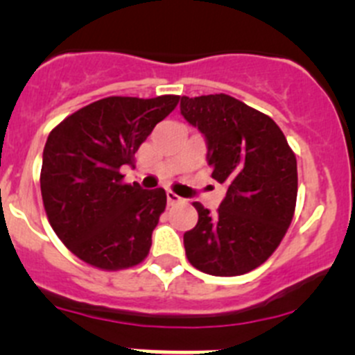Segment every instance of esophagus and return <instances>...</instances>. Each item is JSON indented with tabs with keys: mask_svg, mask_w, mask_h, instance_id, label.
Listing matches in <instances>:
<instances>
[{
	"mask_svg": "<svg viewBox=\"0 0 355 355\" xmlns=\"http://www.w3.org/2000/svg\"><path fill=\"white\" fill-rule=\"evenodd\" d=\"M166 200H168V204H170V206H173V204L180 202L182 198H180V196H177V194H175V192L168 191V192H166Z\"/></svg>",
	"mask_w": 355,
	"mask_h": 355,
	"instance_id": "1",
	"label": "esophagus"
}]
</instances>
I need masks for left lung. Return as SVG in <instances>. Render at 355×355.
I'll list each match as a JSON object with an SVG mask.
<instances>
[{"instance_id": "1", "label": "left lung", "mask_w": 355, "mask_h": 355, "mask_svg": "<svg viewBox=\"0 0 355 355\" xmlns=\"http://www.w3.org/2000/svg\"><path fill=\"white\" fill-rule=\"evenodd\" d=\"M180 113L206 141L211 177L227 185L216 213L194 202L199 220L184 234L187 259L214 277L249 273L275 252L290 227L295 155L270 116L232 96H184Z\"/></svg>"}]
</instances>
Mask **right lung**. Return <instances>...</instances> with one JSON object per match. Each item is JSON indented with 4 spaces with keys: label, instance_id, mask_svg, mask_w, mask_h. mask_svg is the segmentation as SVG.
Wrapping results in <instances>:
<instances>
[{
    "label": "right lung",
    "instance_id": "obj_1",
    "mask_svg": "<svg viewBox=\"0 0 355 355\" xmlns=\"http://www.w3.org/2000/svg\"><path fill=\"white\" fill-rule=\"evenodd\" d=\"M178 99L111 96L75 111L48 135L42 202L55 234L78 259L123 270L148 256L166 194L123 184L120 170L134 166L139 146Z\"/></svg>",
    "mask_w": 355,
    "mask_h": 355
}]
</instances>
